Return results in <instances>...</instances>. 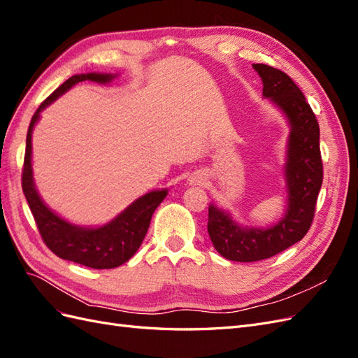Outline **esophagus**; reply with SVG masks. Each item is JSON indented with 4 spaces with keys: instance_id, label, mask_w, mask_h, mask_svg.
I'll list each match as a JSON object with an SVG mask.
<instances>
[{
    "instance_id": "esophagus-1",
    "label": "esophagus",
    "mask_w": 358,
    "mask_h": 358,
    "mask_svg": "<svg viewBox=\"0 0 358 358\" xmlns=\"http://www.w3.org/2000/svg\"><path fill=\"white\" fill-rule=\"evenodd\" d=\"M201 176H199V175H196V176H192L191 178V183H201Z\"/></svg>"
}]
</instances>
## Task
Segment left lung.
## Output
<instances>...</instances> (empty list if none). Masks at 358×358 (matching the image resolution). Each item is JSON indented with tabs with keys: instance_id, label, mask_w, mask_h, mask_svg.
<instances>
[{
	"instance_id": "left-lung-1",
	"label": "left lung",
	"mask_w": 358,
	"mask_h": 358,
	"mask_svg": "<svg viewBox=\"0 0 358 358\" xmlns=\"http://www.w3.org/2000/svg\"><path fill=\"white\" fill-rule=\"evenodd\" d=\"M263 80V95L282 110L291 125L287 159L288 209L270 229H242L229 213L209 206L208 231L222 257L252 263L273 257L301 241L315 216L322 183L320 125L305 95L288 74L266 64H254Z\"/></svg>"
}]
</instances>
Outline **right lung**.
<instances>
[{
	"label": "right lung",
	"mask_w": 358,
	"mask_h": 358,
	"mask_svg": "<svg viewBox=\"0 0 358 358\" xmlns=\"http://www.w3.org/2000/svg\"><path fill=\"white\" fill-rule=\"evenodd\" d=\"M112 79V74H76L53 91L38 106V109L31 119L22 169V189L43 242L59 258L91 268H115L128 262L136 254L145 239L150 218H152L159 203L166 199L167 191L161 189L148 192L146 196L129 204L113 221L100 227V229H83V227L73 225L53 213L41 201L36 191L31 169V136L32 128L38 121L40 112L52 101H55L61 94L69 91L73 85L85 80L107 83Z\"/></svg>",
	"instance_id": "obj_1"
}]
</instances>
